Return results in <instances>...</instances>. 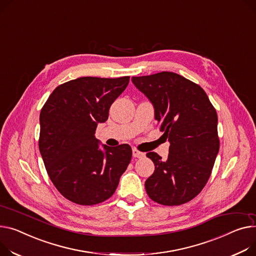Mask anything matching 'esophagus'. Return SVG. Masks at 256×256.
Masks as SVG:
<instances>
[{
    "instance_id": "obj_1",
    "label": "esophagus",
    "mask_w": 256,
    "mask_h": 256,
    "mask_svg": "<svg viewBox=\"0 0 256 256\" xmlns=\"http://www.w3.org/2000/svg\"><path fill=\"white\" fill-rule=\"evenodd\" d=\"M132 156L136 158H142L145 156V153H143V152L137 150L136 148H134L132 149Z\"/></svg>"
}]
</instances>
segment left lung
I'll return each mask as SVG.
<instances>
[{"label": "left lung", "mask_w": 256, "mask_h": 256, "mask_svg": "<svg viewBox=\"0 0 256 256\" xmlns=\"http://www.w3.org/2000/svg\"><path fill=\"white\" fill-rule=\"evenodd\" d=\"M132 83L154 107V117L170 142L162 160L148 152L156 166L146 180L149 198L178 206L196 198L210 178L219 151L217 113L200 85L173 72L132 77Z\"/></svg>", "instance_id": "obj_1"}]
</instances>
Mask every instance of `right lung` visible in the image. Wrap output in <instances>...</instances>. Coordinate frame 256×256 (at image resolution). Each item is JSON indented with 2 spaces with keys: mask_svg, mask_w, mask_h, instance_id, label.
Segmentation results:
<instances>
[{
  "mask_svg": "<svg viewBox=\"0 0 256 256\" xmlns=\"http://www.w3.org/2000/svg\"><path fill=\"white\" fill-rule=\"evenodd\" d=\"M128 82V76L68 81L41 110L39 149L47 174L56 190L78 205H96L112 196L132 160L130 145H103L102 150L94 136Z\"/></svg>",
  "mask_w": 256,
  "mask_h": 256,
  "instance_id": "add662e5",
  "label": "right lung"
}]
</instances>
